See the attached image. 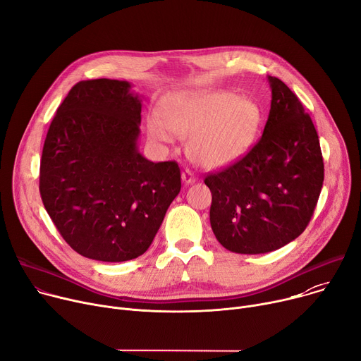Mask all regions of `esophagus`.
Returning <instances> with one entry per match:
<instances>
[{"instance_id":"obj_1","label":"esophagus","mask_w":361,"mask_h":361,"mask_svg":"<svg viewBox=\"0 0 361 361\" xmlns=\"http://www.w3.org/2000/svg\"><path fill=\"white\" fill-rule=\"evenodd\" d=\"M182 180H183L185 185H192V183H195L197 178H195V175H193L189 169H185V171L182 172Z\"/></svg>"}]
</instances>
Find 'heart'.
<instances>
[{"mask_svg": "<svg viewBox=\"0 0 361 361\" xmlns=\"http://www.w3.org/2000/svg\"><path fill=\"white\" fill-rule=\"evenodd\" d=\"M163 123L152 117V138L171 142L172 133L190 135L188 156L204 168H223L244 154L256 135L260 111L248 98L218 91L179 95L161 105Z\"/></svg>", "mask_w": 361, "mask_h": 361, "instance_id": "1", "label": "heart"}]
</instances>
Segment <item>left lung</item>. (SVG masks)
Wrapping results in <instances>:
<instances>
[{
    "label": "left lung",
    "instance_id": "left-lung-1",
    "mask_svg": "<svg viewBox=\"0 0 361 361\" xmlns=\"http://www.w3.org/2000/svg\"><path fill=\"white\" fill-rule=\"evenodd\" d=\"M270 113L263 135L244 157L209 173V221L227 250L260 255L299 237L310 224L322 182L318 133L298 97L269 76Z\"/></svg>",
    "mask_w": 361,
    "mask_h": 361
}]
</instances>
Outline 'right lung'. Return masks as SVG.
I'll list each match as a JSON object with an SVG mask.
<instances>
[{
	"label": "right lung",
	"mask_w": 361,
	"mask_h": 361,
	"mask_svg": "<svg viewBox=\"0 0 361 361\" xmlns=\"http://www.w3.org/2000/svg\"><path fill=\"white\" fill-rule=\"evenodd\" d=\"M127 80H80L53 117L40 160V195L53 224L80 256H142L180 190L176 161L137 149L142 101Z\"/></svg>",
	"instance_id": "1"
}]
</instances>
